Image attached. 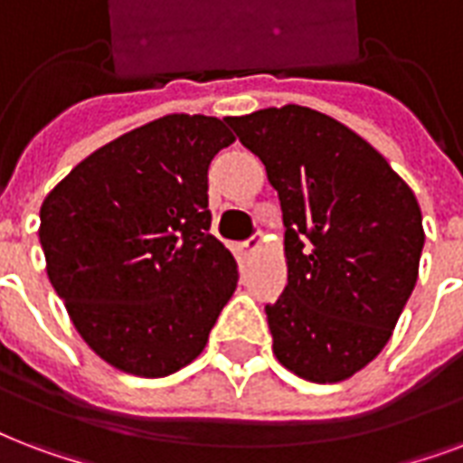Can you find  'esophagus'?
Masks as SVG:
<instances>
[{"instance_id":"obj_1","label":"esophagus","mask_w":463,"mask_h":463,"mask_svg":"<svg viewBox=\"0 0 463 463\" xmlns=\"http://www.w3.org/2000/svg\"><path fill=\"white\" fill-rule=\"evenodd\" d=\"M262 247V240L260 238H250L247 242H242L240 245V255H242V260H250V257H255V252Z\"/></svg>"}]
</instances>
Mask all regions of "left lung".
<instances>
[{
    "label": "left lung",
    "instance_id": "8db88e82",
    "mask_svg": "<svg viewBox=\"0 0 463 463\" xmlns=\"http://www.w3.org/2000/svg\"><path fill=\"white\" fill-rule=\"evenodd\" d=\"M277 189L288 284L267 306L288 372L337 383L393 335L425 245L418 199L386 157L330 116L287 104L228 116Z\"/></svg>",
    "mask_w": 463,
    "mask_h": 463
}]
</instances>
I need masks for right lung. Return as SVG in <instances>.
I'll use <instances>...</instances> for the list:
<instances>
[{"mask_svg": "<svg viewBox=\"0 0 463 463\" xmlns=\"http://www.w3.org/2000/svg\"><path fill=\"white\" fill-rule=\"evenodd\" d=\"M221 118L169 114L123 133L45 196L38 238L52 288L94 354L160 379L199 357L238 287L208 211Z\"/></svg>", "mask_w": 463, "mask_h": 463, "instance_id": "1", "label": "right lung"}]
</instances>
